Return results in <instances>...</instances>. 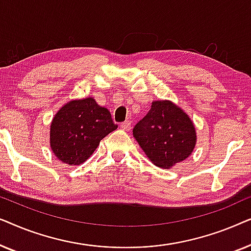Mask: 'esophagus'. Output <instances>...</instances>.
<instances>
[{
  "mask_svg": "<svg viewBox=\"0 0 251 251\" xmlns=\"http://www.w3.org/2000/svg\"><path fill=\"white\" fill-rule=\"evenodd\" d=\"M121 129L122 130H125V131H129L130 129H131V122L130 121H126V122H123V123H121Z\"/></svg>",
  "mask_w": 251,
  "mask_h": 251,
  "instance_id": "1",
  "label": "esophagus"
}]
</instances>
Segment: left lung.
<instances>
[{"label":"left lung","mask_w":251,"mask_h":251,"mask_svg":"<svg viewBox=\"0 0 251 251\" xmlns=\"http://www.w3.org/2000/svg\"><path fill=\"white\" fill-rule=\"evenodd\" d=\"M132 132L151 162L162 169L186 160L197 144L193 121L171 100L153 101Z\"/></svg>","instance_id":"left-lung-1"}]
</instances>
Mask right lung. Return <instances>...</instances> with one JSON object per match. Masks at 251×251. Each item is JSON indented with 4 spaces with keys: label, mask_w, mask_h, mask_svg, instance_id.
<instances>
[{
    "label": "right lung",
    "mask_w": 251,
    "mask_h": 251,
    "mask_svg": "<svg viewBox=\"0 0 251 251\" xmlns=\"http://www.w3.org/2000/svg\"><path fill=\"white\" fill-rule=\"evenodd\" d=\"M116 128L108 109L99 106L92 97L71 100L61 106L51 121V151L63 163L78 166Z\"/></svg>",
    "instance_id": "1"
}]
</instances>
